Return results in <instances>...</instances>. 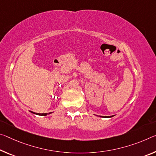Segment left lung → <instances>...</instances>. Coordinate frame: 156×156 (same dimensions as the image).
Returning <instances> with one entry per match:
<instances>
[{"instance_id": "obj_1", "label": "left lung", "mask_w": 156, "mask_h": 156, "mask_svg": "<svg viewBox=\"0 0 156 156\" xmlns=\"http://www.w3.org/2000/svg\"><path fill=\"white\" fill-rule=\"evenodd\" d=\"M113 117V115H112V116H110V117H109V116H108V117H105V118H106V117L109 118V117Z\"/></svg>"}]
</instances>
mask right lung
Returning a JSON list of instances; mask_svg holds the SVG:
<instances>
[{
  "mask_svg": "<svg viewBox=\"0 0 156 156\" xmlns=\"http://www.w3.org/2000/svg\"><path fill=\"white\" fill-rule=\"evenodd\" d=\"M30 112L33 113V114H35V115H41V116H46L47 115H49V114H51L53 112H49V113H36V112H32V111H30Z\"/></svg>",
  "mask_w": 156,
  "mask_h": 156,
  "instance_id": "right-lung-1",
  "label": "right lung"
}]
</instances>
